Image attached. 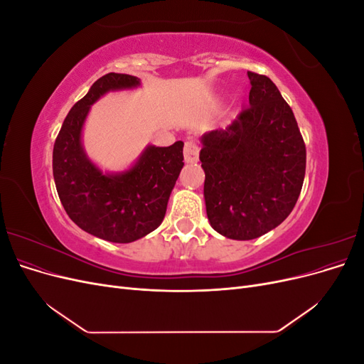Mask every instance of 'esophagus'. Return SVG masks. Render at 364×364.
Masks as SVG:
<instances>
[{"mask_svg": "<svg viewBox=\"0 0 364 364\" xmlns=\"http://www.w3.org/2000/svg\"><path fill=\"white\" fill-rule=\"evenodd\" d=\"M183 159L186 164H194L199 161V147H197L196 142H193V141L185 142Z\"/></svg>", "mask_w": 364, "mask_h": 364, "instance_id": "34e87169", "label": "esophagus"}]
</instances>
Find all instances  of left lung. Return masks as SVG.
Listing matches in <instances>:
<instances>
[{"label":"left lung","instance_id":"8db88e82","mask_svg":"<svg viewBox=\"0 0 364 364\" xmlns=\"http://www.w3.org/2000/svg\"><path fill=\"white\" fill-rule=\"evenodd\" d=\"M247 75L250 107L225 130L200 138L209 225L230 240H253L279 226L305 178L306 151L291 107L269 77Z\"/></svg>","mask_w":364,"mask_h":364}]
</instances>
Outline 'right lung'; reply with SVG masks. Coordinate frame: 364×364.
Segmentation results:
<instances>
[{"mask_svg":"<svg viewBox=\"0 0 364 364\" xmlns=\"http://www.w3.org/2000/svg\"><path fill=\"white\" fill-rule=\"evenodd\" d=\"M141 86L135 75L100 77L65 118L53 149V176L59 199L85 232L112 243H132L155 230L165 217L170 194L183 167V142L149 144L121 171H106L86 155L83 127L91 106L109 92Z\"/></svg>","mask_w":364,"mask_h":364,"instance_id":"obj_1","label":"right lung"}]
</instances>
